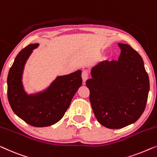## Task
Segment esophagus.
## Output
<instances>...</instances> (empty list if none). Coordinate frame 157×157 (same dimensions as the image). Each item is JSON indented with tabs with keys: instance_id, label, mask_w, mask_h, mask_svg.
I'll return each instance as SVG.
<instances>
[{
	"instance_id": "34e87169",
	"label": "esophagus",
	"mask_w": 157,
	"mask_h": 157,
	"mask_svg": "<svg viewBox=\"0 0 157 157\" xmlns=\"http://www.w3.org/2000/svg\"><path fill=\"white\" fill-rule=\"evenodd\" d=\"M81 76H82V79H83V84H85L86 80L88 79V73L87 71H86V70H83V72H82V74H81Z\"/></svg>"
}]
</instances>
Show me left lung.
I'll use <instances>...</instances> for the list:
<instances>
[{
  "label": "left lung",
  "instance_id": "obj_1",
  "mask_svg": "<svg viewBox=\"0 0 157 157\" xmlns=\"http://www.w3.org/2000/svg\"><path fill=\"white\" fill-rule=\"evenodd\" d=\"M118 61L98 63L86 81L90 103L98 121L110 129H120L139 119L146 107L149 91V76L137 52L127 44Z\"/></svg>",
  "mask_w": 157,
  "mask_h": 157
}]
</instances>
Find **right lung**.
Wrapping results in <instances>:
<instances>
[{
  "label": "right lung",
  "mask_w": 157,
  "mask_h": 157,
  "mask_svg": "<svg viewBox=\"0 0 157 157\" xmlns=\"http://www.w3.org/2000/svg\"><path fill=\"white\" fill-rule=\"evenodd\" d=\"M39 44H30L19 52L9 70L8 98L15 113L29 125L37 128L56 123L64 115L71 100L82 84L81 71L57 76L42 91L28 94L22 84L25 65Z\"/></svg>",
  "instance_id": "add662e5"
}]
</instances>
